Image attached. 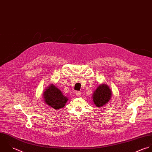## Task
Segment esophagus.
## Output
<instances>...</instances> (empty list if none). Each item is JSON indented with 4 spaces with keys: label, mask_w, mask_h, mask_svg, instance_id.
<instances>
[{
    "label": "esophagus",
    "mask_w": 152,
    "mask_h": 152,
    "mask_svg": "<svg viewBox=\"0 0 152 152\" xmlns=\"http://www.w3.org/2000/svg\"><path fill=\"white\" fill-rule=\"evenodd\" d=\"M75 94H76V96H77V97H80V96H81V92H80V91H76V92H75Z\"/></svg>",
    "instance_id": "obj_1"
}]
</instances>
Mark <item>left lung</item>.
Segmentation results:
<instances>
[{"instance_id": "obj_1", "label": "left lung", "mask_w": 152, "mask_h": 152, "mask_svg": "<svg viewBox=\"0 0 152 152\" xmlns=\"http://www.w3.org/2000/svg\"><path fill=\"white\" fill-rule=\"evenodd\" d=\"M93 102L97 107L107 104L111 99L112 91L106 84H102L94 91L92 95Z\"/></svg>"}]
</instances>
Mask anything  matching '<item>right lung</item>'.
Wrapping results in <instances>:
<instances>
[{
	"label": "right lung",
	"instance_id": "1",
	"mask_svg": "<svg viewBox=\"0 0 152 152\" xmlns=\"http://www.w3.org/2000/svg\"><path fill=\"white\" fill-rule=\"evenodd\" d=\"M43 98L45 103L55 110L63 108L68 100L61 91L53 84H51L45 90Z\"/></svg>",
	"mask_w": 152,
	"mask_h": 152
}]
</instances>
